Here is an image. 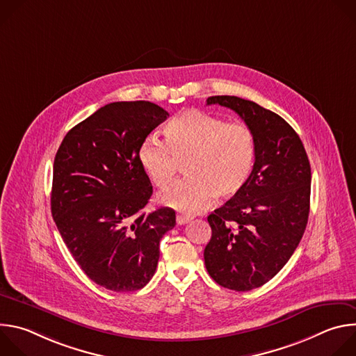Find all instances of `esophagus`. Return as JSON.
Segmentation results:
<instances>
[{
  "instance_id": "1",
  "label": "esophagus",
  "mask_w": 356,
  "mask_h": 356,
  "mask_svg": "<svg viewBox=\"0 0 356 356\" xmlns=\"http://www.w3.org/2000/svg\"><path fill=\"white\" fill-rule=\"evenodd\" d=\"M193 218L190 217V216H183V214H180V216H177L176 217V222H177V225H184V224H187V222H190Z\"/></svg>"
}]
</instances>
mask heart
Segmentation results:
<instances>
[{"label": "heart", "mask_w": 356, "mask_h": 356, "mask_svg": "<svg viewBox=\"0 0 356 356\" xmlns=\"http://www.w3.org/2000/svg\"><path fill=\"white\" fill-rule=\"evenodd\" d=\"M165 140L147 136L138 150V161L147 179L165 188L176 176V159H184L183 170L188 177L158 197L163 206L180 213L204 210L214 197L238 195L255 169L257 139L242 122H227L190 108L168 122Z\"/></svg>", "instance_id": "b5f03b06"}]
</instances>
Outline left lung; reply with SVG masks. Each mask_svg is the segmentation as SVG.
<instances>
[{
	"label": "left lung",
	"mask_w": 356,
	"mask_h": 356,
	"mask_svg": "<svg viewBox=\"0 0 356 356\" xmlns=\"http://www.w3.org/2000/svg\"><path fill=\"white\" fill-rule=\"evenodd\" d=\"M207 104L235 111L257 139L255 169L245 188L209 216V275L222 287L248 291L268 283L300 243L310 213L312 168L296 131L277 114L235 95Z\"/></svg>",
	"instance_id": "8db88e82"
}]
</instances>
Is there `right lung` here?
<instances>
[{
  "label": "right lung",
  "instance_id": "right-lung-1",
  "mask_svg": "<svg viewBox=\"0 0 356 356\" xmlns=\"http://www.w3.org/2000/svg\"><path fill=\"white\" fill-rule=\"evenodd\" d=\"M169 117L149 101H118L73 127L54 163L50 206L81 270L113 291H135L155 275L172 209L146 214L152 184L138 161L146 136Z\"/></svg>",
  "mask_w": 356,
  "mask_h": 356
}]
</instances>
